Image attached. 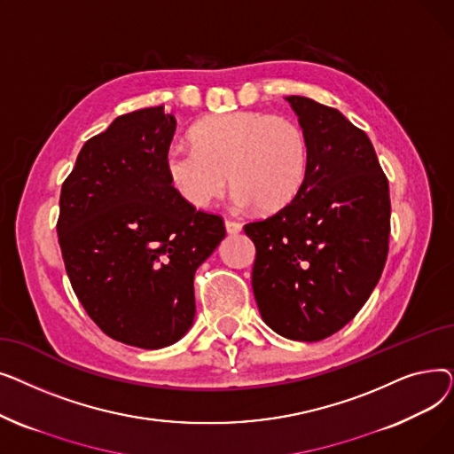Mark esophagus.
I'll return each mask as SVG.
<instances>
[{
    "mask_svg": "<svg viewBox=\"0 0 454 454\" xmlns=\"http://www.w3.org/2000/svg\"><path fill=\"white\" fill-rule=\"evenodd\" d=\"M224 226H226V231H228L230 235H235V233H239V231L243 230V224L235 223V221H226Z\"/></svg>",
    "mask_w": 454,
    "mask_h": 454,
    "instance_id": "obj_1",
    "label": "esophagus"
}]
</instances>
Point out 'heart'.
<instances>
[{
  "label": "heart",
  "instance_id": "heart-1",
  "mask_svg": "<svg viewBox=\"0 0 454 454\" xmlns=\"http://www.w3.org/2000/svg\"><path fill=\"white\" fill-rule=\"evenodd\" d=\"M193 145L175 143L165 153V173L182 200L209 207L237 187L235 200L261 213L287 207L305 182L309 145L303 129L287 115L237 110L207 115L191 129Z\"/></svg>",
  "mask_w": 454,
  "mask_h": 454
}]
</instances>
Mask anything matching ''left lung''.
<instances>
[{"label": "left lung", "mask_w": 454, "mask_h": 454, "mask_svg": "<svg viewBox=\"0 0 454 454\" xmlns=\"http://www.w3.org/2000/svg\"><path fill=\"white\" fill-rule=\"evenodd\" d=\"M287 101L307 136L305 182L287 207L245 233L255 245L261 318L285 339L317 342L355 318L383 274L390 193L361 129L313 99Z\"/></svg>", "instance_id": "obj_1"}]
</instances>
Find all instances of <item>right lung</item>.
Masks as SVG:
<instances>
[{
	"instance_id": "right-lung-1",
	"label": "right lung",
	"mask_w": 454,
	"mask_h": 454,
	"mask_svg": "<svg viewBox=\"0 0 454 454\" xmlns=\"http://www.w3.org/2000/svg\"><path fill=\"white\" fill-rule=\"evenodd\" d=\"M176 119L163 106L114 119L81 149L62 184L59 243L88 317L114 340L160 349L195 318L197 269L224 239L165 173Z\"/></svg>"
}]
</instances>
